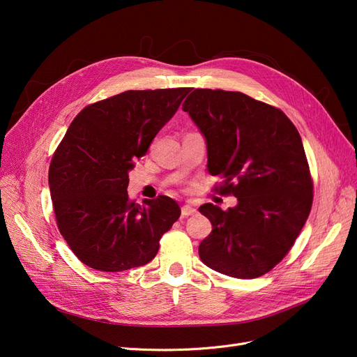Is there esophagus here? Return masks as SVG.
<instances>
[{
    "instance_id": "obj_1",
    "label": "esophagus",
    "mask_w": 357,
    "mask_h": 357,
    "mask_svg": "<svg viewBox=\"0 0 357 357\" xmlns=\"http://www.w3.org/2000/svg\"><path fill=\"white\" fill-rule=\"evenodd\" d=\"M197 213V208L193 207V205H190V204H185L181 207V215L183 218H188V215H192V214H195Z\"/></svg>"
}]
</instances>
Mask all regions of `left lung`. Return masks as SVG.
I'll return each mask as SVG.
<instances>
[{"label":"left lung","instance_id":"obj_1","mask_svg":"<svg viewBox=\"0 0 357 357\" xmlns=\"http://www.w3.org/2000/svg\"><path fill=\"white\" fill-rule=\"evenodd\" d=\"M207 143V168L222 193L238 199L223 211L204 204L213 229L199 244L208 268L234 278L266 274L287 255L308 219L312 181L295 125L275 107L241 92L195 89L183 104Z\"/></svg>","mask_w":357,"mask_h":357}]
</instances>
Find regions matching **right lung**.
Returning a JSON list of instances; mask_svg holds the SVG:
<instances>
[{"mask_svg": "<svg viewBox=\"0 0 357 357\" xmlns=\"http://www.w3.org/2000/svg\"><path fill=\"white\" fill-rule=\"evenodd\" d=\"M190 88L126 91L75 116L49 168L58 228L92 269L121 273L149 264L180 218L168 197L128 199L129 171L176 114Z\"/></svg>", "mask_w": 357, "mask_h": 357, "instance_id": "add662e5", "label": "right lung"}]
</instances>
